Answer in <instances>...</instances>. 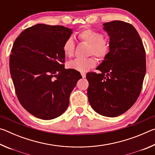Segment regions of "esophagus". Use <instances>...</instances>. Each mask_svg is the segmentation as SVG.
<instances>
[{"label": "esophagus", "instance_id": "esophagus-1", "mask_svg": "<svg viewBox=\"0 0 155 155\" xmlns=\"http://www.w3.org/2000/svg\"><path fill=\"white\" fill-rule=\"evenodd\" d=\"M81 76H82L83 78H85L86 77V74H85V73L83 72V73H81Z\"/></svg>", "mask_w": 155, "mask_h": 155}]
</instances>
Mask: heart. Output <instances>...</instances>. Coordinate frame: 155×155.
I'll return each mask as SVG.
<instances>
[{
	"label": "heart",
	"mask_w": 155,
	"mask_h": 155,
	"mask_svg": "<svg viewBox=\"0 0 155 155\" xmlns=\"http://www.w3.org/2000/svg\"><path fill=\"white\" fill-rule=\"evenodd\" d=\"M78 38L90 45L89 54H94L97 57L102 58L108 53L110 44L106 39L103 38V34L91 28H86L78 34ZM74 43L72 38H70L65 41L63 45V51L68 57H71L74 51ZM96 65V60L93 57L87 59H75L68 64L70 69L80 72L88 71Z\"/></svg>",
	"instance_id": "b5f03b06"
}]
</instances>
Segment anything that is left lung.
Returning a JSON list of instances; mask_svg holds the SVG:
<instances>
[{"mask_svg": "<svg viewBox=\"0 0 155 155\" xmlns=\"http://www.w3.org/2000/svg\"><path fill=\"white\" fill-rule=\"evenodd\" d=\"M110 48L96 70L88 72V101L100 115L116 117L129 109L140 96L146 74V52L137 30L120 20L103 24Z\"/></svg>", "mask_w": 155, "mask_h": 155, "instance_id": "obj_1", "label": "left lung"}]
</instances>
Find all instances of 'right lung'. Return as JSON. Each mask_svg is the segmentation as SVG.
<instances>
[{"instance_id": "right-lung-1", "label": "right lung", "mask_w": 155, "mask_h": 155, "mask_svg": "<svg viewBox=\"0 0 155 155\" xmlns=\"http://www.w3.org/2000/svg\"><path fill=\"white\" fill-rule=\"evenodd\" d=\"M64 26L38 24L15 39L9 69L18 101L38 118L51 120L64 113L79 72L65 69L63 45L72 33Z\"/></svg>"}]
</instances>
